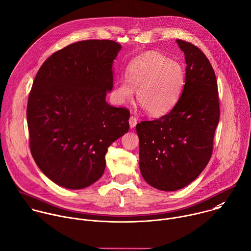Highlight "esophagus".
<instances>
[{
    "instance_id": "1",
    "label": "esophagus",
    "mask_w": 251,
    "mask_h": 251,
    "mask_svg": "<svg viewBox=\"0 0 251 251\" xmlns=\"http://www.w3.org/2000/svg\"><path fill=\"white\" fill-rule=\"evenodd\" d=\"M137 122H138V119L135 116H131L129 118V124H130L131 128H134L137 125Z\"/></svg>"
}]
</instances>
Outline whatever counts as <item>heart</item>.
<instances>
[{
    "label": "heart",
    "instance_id": "obj_1",
    "mask_svg": "<svg viewBox=\"0 0 251 251\" xmlns=\"http://www.w3.org/2000/svg\"><path fill=\"white\" fill-rule=\"evenodd\" d=\"M126 79L117 81L114 98L118 103L137 100L153 117L169 113L179 100L185 83L182 66L159 53L151 52L133 59L126 68Z\"/></svg>",
    "mask_w": 251,
    "mask_h": 251
}]
</instances>
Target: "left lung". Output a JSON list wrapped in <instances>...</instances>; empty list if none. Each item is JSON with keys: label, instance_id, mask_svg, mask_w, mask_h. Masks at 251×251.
Returning a JSON list of instances; mask_svg holds the SVG:
<instances>
[{"label": "left lung", "instance_id": "left-lung-1", "mask_svg": "<svg viewBox=\"0 0 251 251\" xmlns=\"http://www.w3.org/2000/svg\"><path fill=\"white\" fill-rule=\"evenodd\" d=\"M176 42L187 64L181 97L170 113L136 126L141 174L162 191L181 189L203 172L220 119L218 83L210 61L194 44Z\"/></svg>", "mask_w": 251, "mask_h": 251}]
</instances>
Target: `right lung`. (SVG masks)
I'll return each instance as SVG.
<instances>
[{
  "label": "right lung",
  "instance_id": "add662e5",
  "mask_svg": "<svg viewBox=\"0 0 251 251\" xmlns=\"http://www.w3.org/2000/svg\"><path fill=\"white\" fill-rule=\"evenodd\" d=\"M120 49L113 40L75 42L47 58L35 75L26 109L30 152L60 186L98 181L108 147L129 130L130 111L105 101Z\"/></svg>",
  "mask_w": 251,
  "mask_h": 251
}]
</instances>
